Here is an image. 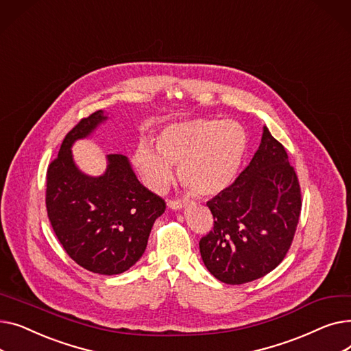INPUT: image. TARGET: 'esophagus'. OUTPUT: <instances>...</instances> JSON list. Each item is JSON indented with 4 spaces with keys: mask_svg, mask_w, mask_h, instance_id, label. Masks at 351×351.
<instances>
[{
    "mask_svg": "<svg viewBox=\"0 0 351 351\" xmlns=\"http://www.w3.org/2000/svg\"><path fill=\"white\" fill-rule=\"evenodd\" d=\"M185 202H182V200H169L168 202V206L171 208V209H175V210H179V209H182V208H185Z\"/></svg>",
    "mask_w": 351,
    "mask_h": 351,
    "instance_id": "esophagus-1",
    "label": "esophagus"
}]
</instances>
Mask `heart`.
Wrapping results in <instances>:
<instances>
[{
    "label": "heart",
    "instance_id": "b5f03b06",
    "mask_svg": "<svg viewBox=\"0 0 351 351\" xmlns=\"http://www.w3.org/2000/svg\"><path fill=\"white\" fill-rule=\"evenodd\" d=\"M246 147L241 125L220 119H193L166 126L156 139V154L146 143L135 152V165L149 188L165 191L173 178L197 196L223 192L239 171Z\"/></svg>",
    "mask_w": 351,
    "mask_h": 351
}]
</instances>
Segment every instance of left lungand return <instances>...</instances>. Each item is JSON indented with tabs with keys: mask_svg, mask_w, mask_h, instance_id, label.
<instances>
[{
	"mask_svg": "<svg viewBox=\"0 0 351 351\" xmlns=\"http://www.w3.org/2000/svg\"><path fill=\"white\" fill-rule=\"evenodd\" d=\"M206 205L213 229L200 239L199 249L217 280L249 283L282 263L299 223L302 192L285 146L266 126L245 171Z\"/></svg>",
	"mask_w": 351,
	"mask_h": 351,
	"instance_id": "obj_1",
	"label": "left lung"
}]
</instances>
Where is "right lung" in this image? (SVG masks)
I'll return each instance as SVG.
<instances>
[{"label":"right lung","mask_w":351,"mask_h":351,"mask_svg":"<svg viewBox=\"0 0 351 351\" xmlns=\"http://www.w3.org/2000/svg\"><path fill=\"white\" fill-rule=\"evenodd\" d=\"M104 119L97 110L65 135L47 171L45 205L53 233L71 259L92 273L110 276L141 259L166 204L142 185L123 155H108V169L99 178L78 171L71 145Z\"/></svg>","instance_id":"add662e5"}]
</instances>
